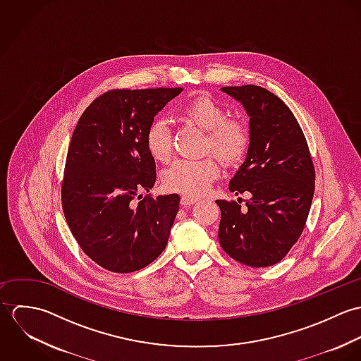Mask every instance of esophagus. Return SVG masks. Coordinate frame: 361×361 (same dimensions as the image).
<instances>
[{
    "label": "esophagus",
    "instance_id": "1",
    "mask_svg": "<svg viewBox=\"0 0 361 361\" xmlns=\"http://www.w3.org/2000/svg\"><path fill=\"white\" fill-rule=\"evenodd\" d=\"M199 202V199L197 197H193V196H183L182 199H180V204L182 206H193L195 203H197Z\"/></svg>",
    "mask_w": 361,
    "mask_h": 361
}]
</instances>
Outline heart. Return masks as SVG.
<instances>
[{
  "mask_svg": "<svg viewBox=\"0 0 361 361\" xmlns=\"http://www.w3.org/2000/svg\"><path fill=\"white\" fill-rule=\"evenodd\" d=\"M186 122L206 132L204 152H212L225 164H235L246 154L250 145V132L245 121L226 116L222 104L208 96H196L179 109ZM149 154L158 162H166L172 157V132L166 121L154 119L145 135ZM221 165L216 158L202 159L179 158L162 173V185L169 192L186 196L206 193L211 183L219 176Z\"/></svg>",
  "mask_w": 361,
  "mask_h": 361,
  "instance_id": "b5f03b06",
  "label": "heart"
}]
</instances>
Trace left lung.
Listing matches in <instances>:
<instances>
[{"instance_id":"1","label":"left lung","mask_w":361,"mask_h":361,"mask_svg":"<svg viewBox=\"0 0 361 361\" xmlns=\"http://www.w3.org/2000/svg\"><path fill=\"white\" fill-rule=\"evenodd\" d=\"M250 116L247 157L229 190L250 193L246 207L216 200L218 239L224 252L249 267H269L285 257L300 238L314 195L315 171L305 133L278 96L264 87L226 86Z\"/></svg>"}]
</instances>
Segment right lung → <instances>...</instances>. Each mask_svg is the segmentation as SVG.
I'll return each instance as SVG.
<instances>
[{
	"instance_id": "add662e5",
	"label": "right lung",
	"mask_w": 361,
	"mask_h": 361,
	"mask_svg": "<svg viewBox=\"0 0 361 361\" xmlns=\"http://www.w3.org/2000/svg\"><path fill=\"white\" fill-rule=\"evenodd\" d=\"M180 92L182 87L109 90L85 109L73 130L61 188L62 209L85 255L111 272L147 267L168 243L180 199H142L157 178L145 135L158 111Z\"/></svg>"
}]
</instances>
